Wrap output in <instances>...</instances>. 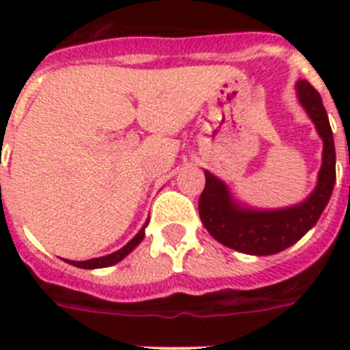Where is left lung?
Returning <instances> with one entry per match:
<instances>
[{"mask_svg": "<svg viewBox=\"0 0 350 350\" xmlns=\"http://www.w3.org/2000/svg\"><path fill=\"white\" fill-rule=\"evenodd\" d=\"M296 90L299 103L314 121L316 131L323 139V161L318 185L304 203L294 207L250 211L236 205L224 181L205 170V189L198 203L200 218L211 236L225 247L254 256L282 252L314 227L331 200L336 183V150L325 107L318 90L307 79H299Z\"/></svg>", "mask_w": 350, "mask_h": 350, "instance_id": "left-lung-1", "label": "left lung"}]
</instances>
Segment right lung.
Listing matches in <instances>:
<instances>
[{
	"label": "right lung",
	"mask_w": 350,
	"mask_h": 350,
	"mask_svg": "<svg viewBox=\"0 0 350 350\" xmlns=\"http://www.w3.org/2000/svg\"><path fill=\"white\" fill-rule=\"evenodd\" d=\"M147 225H148V221L143 225V229L139 230V232H137L136 236H134V238H132L131 241L125 245V247H123V249L116 250V252H112V254L103 256V258H92V260H87V261H70V260H67V261L70 263V265L79 267V269H101V267L114 265V263H118V261L123 260V258H125V256L129 254V252H131V250L134 249V247H136L139 241H142L143 236H145V227H147Z\"/></svg>",
	"instance_id": "add662e5"
}]
</instances>
